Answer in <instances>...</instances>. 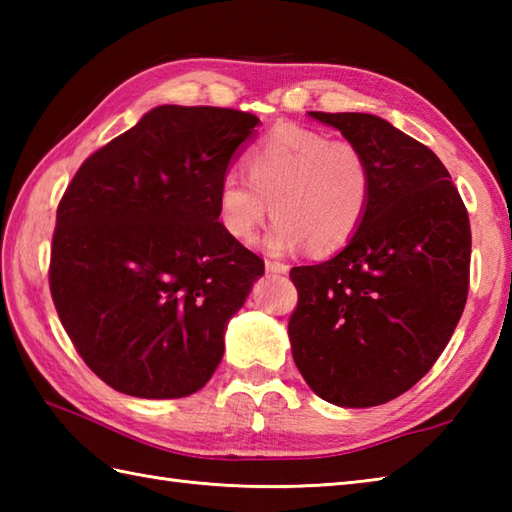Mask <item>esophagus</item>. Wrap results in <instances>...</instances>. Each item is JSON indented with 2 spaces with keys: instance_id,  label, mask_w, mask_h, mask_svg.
Wrapping results in <instances>:
<instances>
[{
  "instance_id": "34e87169",
  "label": "esophagus",
  "mask_w": 512,
  "mask_h": 512,
  "mask_svg": "<svg viewBox=\"0 0 512 512\" xmlns=\"http://www.w3.org/2000/svg\"><path fill=\"white\" fill-rule=\"evenodd\" d=\"M288 264L284 262H273V259H266V270L268 273H275V275H286L288 273Z\"/></svg>"
}]
</instances>
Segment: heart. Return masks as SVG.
<instances>
[{"label": "heart", "mask_w": 512, "mask_h": 512, "mask_svg": "<svg viewBox=\"0 0 512 512\" xmlns=\"http://www.w3.org/2000/svg\"><path fill=\"white\" fill-rule=\"evenodd\" d=\"M248 180L228 171L217 189V215L235 242L248 244L273 211L264 237L270 253L308 246L330 253L361 226L372 171L350 140H330L314 129L284 125L246 158Z\"/></svg>", "instance_id": "obj_1"}]
</instances>
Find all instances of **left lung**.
Returning a JSON list of instances; mask_svg holds the SVG:
<instances>
[{
    "label": "left lung",
    "instance_id": "left-lung-1",
    "mask_svg": "<svg viewBox=\"0 0 512 512\" xmlns=\"http://www.w3.org/2000/svg\"><path fill=\"white\" fill-rule=\"evenodd\" d=\"M308 116L363 151L372 195L343 250L290 270L299 292L288 323L292 358L325 402L385 405L429 372L462 317L469 213L440 158L385 118Z\"/></svg>",
    "mask_w": 512,
    "mask_h": 512
}]
</instances>
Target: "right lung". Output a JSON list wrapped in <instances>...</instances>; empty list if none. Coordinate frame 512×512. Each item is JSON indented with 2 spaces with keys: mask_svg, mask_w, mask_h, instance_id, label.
Masks as SVG:
<instances>
[{
  "mask_svg": "<svg viewBox=\"0 0 512 512\" xmlns=\"http://www.w3.org/2000/svg\"><path fill=\"white\" fill-rule=\"evenodd\" d=\"M259 118L160 105L76 171L57 211L50 292L76 352L116 391L184 398L264 262L217 222V189Z\"/></svg>",
  "mask_w": 512,
  "mask_h": 512,
  "instance_id": "add662e5",
  "label": "right lung"
}]
</instances>
